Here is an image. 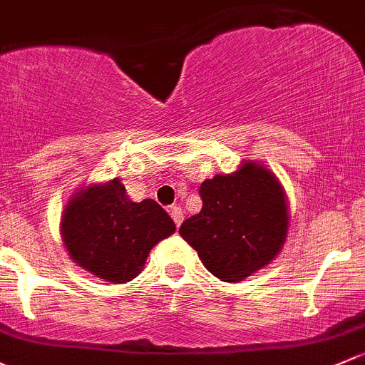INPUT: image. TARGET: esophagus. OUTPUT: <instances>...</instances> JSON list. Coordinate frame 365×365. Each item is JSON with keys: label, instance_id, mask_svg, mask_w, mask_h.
I'll use <instances>...</instances> for the list:
<instances>
[{"label": "esophagus", "instance_id": "34e87169", "mask_svg": "<svg viewBox=\"0 0 365 365\" xmlns=\"http://www.w3.org/2000/svg\"><path fill=\"white\" fill-rule=\"evenodd\" d=\"M170 215H171L173 220H175L176 227H178V225H182V222H183V213H182V208H180V206H171V208H170Z\"/></svg>", "mask_w": 365, "mask_h": 365}]
</instances>
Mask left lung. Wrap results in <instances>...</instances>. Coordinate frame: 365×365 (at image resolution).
Listing matches in <instances>:
<instances>
[{"label": "left lung", "mask_w": 365, "mask_h": 365, "mask_svg": "<svg viewBox=\"0 0 365 365\" xmlns=\"http://www.w3.org/2000/svg\"><path fill=\"white\" fill-rule=\"evenodd\" d=\"M202 208L187 218L180 236L222 282H241L269 264L285 243L289 213L278 180L247 163L217 175L199 189Z\"/></svg>", "instance_id": "left-lung-1"}]
</instances>
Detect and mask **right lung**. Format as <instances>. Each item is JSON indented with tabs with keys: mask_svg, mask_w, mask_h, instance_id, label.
<instances>
[{
	"mask_svg": "<svg viewBox=\"0 0 365 365\" xmlns=\"http://www.w3.org/2000/svg\"><path fill=\"white\" fill-rule=\"evenodd\" d=\"M61 232L78 266L106 282L125 283L140 274L153 245L175 232V222L153 199L131 201L113 180L71 199Z\"/></svg>",
	"mask_w": 365,
	"mask_h": 365,
	"instance_id": "right-lung-1",
	"label": "right lung"
}]
</instances>
